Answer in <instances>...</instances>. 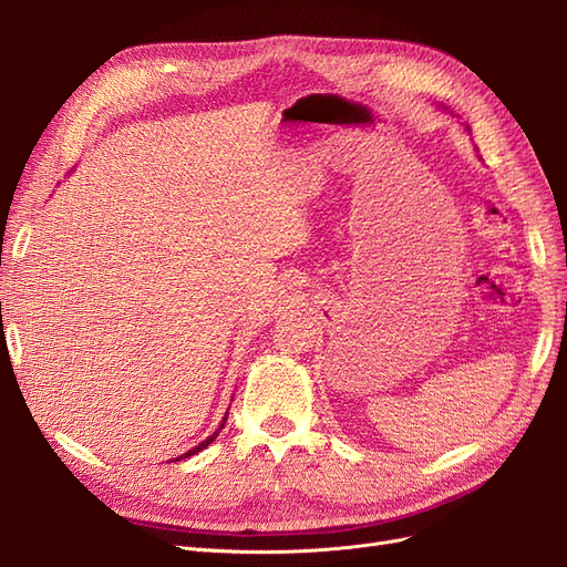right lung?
I'll return each instance as SVG.
<instances>
[{
  "label": "right lung",
  "mask_w": 567,
  "mask_h": 567,
  "mask_svg": "<svg viewBox=\"0 0 567 567\" xmlns=\"http://www.w3.org/2000/svg\"><path fill=\"white\" fill-rule=\"evenodd\" d=\"M227 414H229V411H227ZM227 414H225V419H221V423H219V427H217V431L208 437V440H203L200 444H198V447H194V450H188L186 454H182V456H177L175 461H182V458H186V456H194L196 452H200V450H205V447H208V444H213V440L219 435V431H221V427H225V423H227Z\"/></svg>",
  "instance_id": "obj_1"
}]
</instances>
